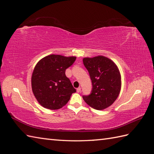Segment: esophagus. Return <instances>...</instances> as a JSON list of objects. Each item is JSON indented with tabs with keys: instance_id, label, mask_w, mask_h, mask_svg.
Here are the masks:
<instances>
[{
	"instance_id": "esophagus-1",
	"label": "esophagus",
	"mask_w": 154,
	"mask_h": 154,
	"mask_svg": "<svg viewBox=\"0 0 154 154\" xmlns=\"http://www.w3.org/2000/svg\"><path fill=\"white\" fill-rule=\"evenodd\" d=\"M76 91L77 92H81V87H78L76 88Z\"/></svg>"
}]
</instances>
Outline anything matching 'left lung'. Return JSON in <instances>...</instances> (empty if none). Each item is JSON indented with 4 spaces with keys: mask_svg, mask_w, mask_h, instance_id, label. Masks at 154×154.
Returning a JSON list of instances; mask_svg holds the SVG:
<instances>
[{
    "mask_svg": "<svg viewBox=\"0 0 154 154\" xmlns=\"http://www.w3.org/2000/svg\"><path fill=\"white\" fill-rule=\"evenodd\" d=\"M83 62L89 73L92 91L83 96L85 103L96 110H103L112 104L119 94L122 81L115 63L103 56L84 58Z\"/></svg>",
    "mask_w": 154,
    "mask_h": 154,
    "instance_id": "1",
    "label": "left lung"
}]
</instances>
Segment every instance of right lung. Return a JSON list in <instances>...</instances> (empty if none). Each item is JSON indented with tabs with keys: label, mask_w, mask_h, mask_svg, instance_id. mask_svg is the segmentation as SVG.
Returning a JSON list of instances; mask_svg holds the SVG:
<instances>
[{
	"label": "right lung",
	"mask_w": 154,
	"mask_h": 154,
	"mask_svg": "<svg viewBox=\"0 0 154 154\" xmlns=\"http://www.w3.org/2000/svg\"><path fill=\"white\" fill-rule=\"evenodd\" d=\"M76 58L51 54L36 63L31 77L32 91L44 108L61 109L76 91L66 76V70L72 66Z\"/></svg>",
	"instance_id": "add662e5"
}]
</instances>
